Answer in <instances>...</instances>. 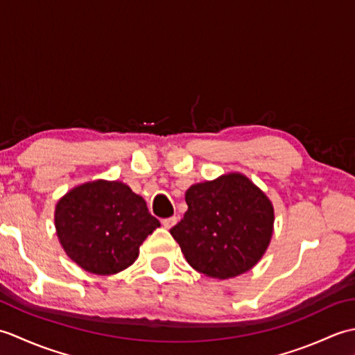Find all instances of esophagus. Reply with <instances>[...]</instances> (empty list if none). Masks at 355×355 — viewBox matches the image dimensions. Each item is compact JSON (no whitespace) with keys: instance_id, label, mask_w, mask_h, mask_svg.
Instances as JSON below:
<instances>
[{"instance_id":"obj_1","label":"esophagus","mask_w":355,"mask_h":355,"mask_svg":"<svg viewBox=\"0 0 355 355\" xmlns=\"http://www.w3.org/2000/svg\"><path fill=\"white\" fill-rule=\"evenodd\" d=\"M162 224L164 225L166 229H171V227H173V225L177 224V216H169V218H164V220L162 221Z\"/></svg>"}]
</instances>
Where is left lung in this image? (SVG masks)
I'll return each mask as SVG.
<instances>
[{"label":"left lung","instance_id":"obj_1","mask_svg":"<svg viewBox=\"0 0 355 355\" xmlns=\"http://www.w3.org/2000/svg\"><path fill=\"white\" fill-rule=\"evenodd\" d=\"M187 212L171 229L186 261L200 273L227 279L250 270L273 233V206L241 173L191 186Z\"/></svg>","mask_w":355,"mask_h":355}]
</instances>
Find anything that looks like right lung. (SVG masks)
I'll use <instances>...</instances> for the list:
<instances>
[{
  "label": "right lung",
  "instance_id": "right-lung-1",
  "mask_svg": "<svg viewBox=\"0 0 355 355\" xmlns=\"http://www.w3.org/2000/svg\"><path fill=\"white\" fill-rule=\"evenodd\" d=\"M56 232L64 250L84 270L114 275L137 259L139 247L160 221L140 195L119 182L74 187L56 206Z\"/></svg>",
  "mask_w": 355,
  "mask_h": 355
}]
</instances>
